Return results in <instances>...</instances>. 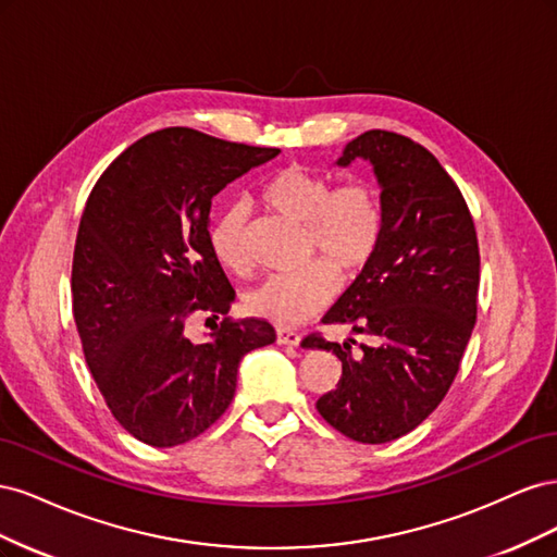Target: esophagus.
Returning <instances> with one entry per match:
<instances>
[{
    "label": "esophagus",
    "mask_w": 557,
    "mask_h": 557,
    "mask_svg": "<svg viewBox=\"0 0 557 557\" xmlns=\"http://www.w3.org/2000/svg\"><path fill=\"white\" fill-rule=\"evenodd\" d=\"M276 339H278V344H283V346H299L301 336H299V332H295V330L278 327V330H276Z\"/></svg>",
    "instance_id": "esophagus-1"
}]
</instances>
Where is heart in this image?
<instances>
[{
	"label": "heart",
	"instance_id": "heart-1",
	"mask_svg": "<svg viewBox=\"0 0 557 557\" xmlns=\"http://www.w3.org/2000/svg\"><path fill=\"white\" fill-rule=\"evenodd\" d=\"M262 197L274 211L305 225V256H320L336 272L362 269L381 244L383 205L372 183H334L305 170L285 166L267 181ZM213 256L232 272L250 267L248 211L234 201L215 213L209 227ZM325 262H311L288 274H272L246 295L250 313L276 325H299L323 309L334 293V276Z\"/></svg>",
	"mask_w": 557,
	"mask_h": 557
}]
</instances>
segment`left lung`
Listing matches in <instances>:
<instances>
[{
    "instance_id": "left-lung-1",
    "label": "left lung",
    "mask_w": 557,
    "mask_h": 557,
    "mask_svg": "<svg viewBox=\"0 0 557 557\" xmlns=\"http://www.w3.org/2000/svg\"><path fill=\"white\" fill-rule=\"evenodd\" d=\"M374 166L383 234L374 258L323 323L372 334L376 346L334 344L311 334L307 348L332 350L342 379L315 401L318 413L360 444L399 440L440 407L476 323L479 242L467 201L428 148L369 129L336 160Z\"/></svg>"
}]
</instances>
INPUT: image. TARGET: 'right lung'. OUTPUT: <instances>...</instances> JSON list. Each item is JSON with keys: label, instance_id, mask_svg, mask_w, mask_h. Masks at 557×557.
<instances>
[{"label": "right lung", "instance_id": "1", "mask_svg": "<svg viewBox=\"0 0 557 557\" xmlns=\"http://www.w3.org/2000/svg\"><path fill=\"white\" fill-rule=\"evenodd\" d=\"M278 153L166 127L125 148L88 197L74 320L107 407L148 446L207 432L230 407L242 358L276 342L262 318H223L205 344L185 336V323L197 311L225 315L234 301L209 244L211 199Z\"/></svg>", "mask_w": 557, "mask_h": 557}]
</instances>
